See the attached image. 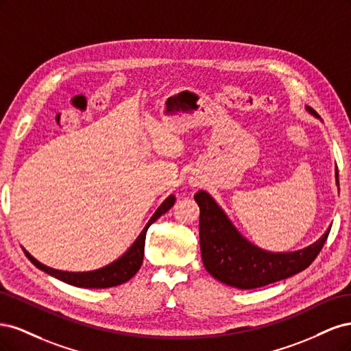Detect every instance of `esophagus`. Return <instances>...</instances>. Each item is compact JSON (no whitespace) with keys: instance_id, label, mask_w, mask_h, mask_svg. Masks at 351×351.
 <instances>
[{"instance_id":"esophagus-1","label":"esophagus","mask_w":351,"mask_h":351,"mask_svg":"<svg viewBox=\"0 0 351 351\" xmlns=\"http://www.w3.org/2000/svg\"><path fill=\"white\" fill-rule=\"evenodd\" d=\"M193 186H197V184H196V183H195V184H193Z\"/></svg>"}]
</instances>
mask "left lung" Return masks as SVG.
Masks as SVG:
<instances>
[{
  "label": "left lung",
  "mask_w": 351,
  "mask_h": 351,
  "mask_svg": "<svg viewBox=\"0 0 351 351\" xmlns=\"http://www.w3.org/2000/svg\"><path fill=\"white\" fill-rule=\"evenodd\" d=\"M306 110L319 119L311 107ZM335 182L338 186V169H335ZM195 200L200 209V253L206 271L218 281L240 290L259 289L302 272L319 254L331 230L329 227L319 240L304 249L274 253L243 237L205 190H199Z\"/></svg>",
  "instance_id": "obj_1"
}]
</instances>
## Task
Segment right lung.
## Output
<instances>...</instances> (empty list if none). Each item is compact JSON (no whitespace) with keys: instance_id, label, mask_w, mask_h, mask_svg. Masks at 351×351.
<instances>
[{"instance_id":"1","label":"right lung","mask_w":351,"mask_h":351,"mask_svg":"<svg viewBox=\"0 0 351 351\" xmlns=\"http://www.w3.org/2000/svg\"><path fill=\"white\" fill-rule=\"evenodd\" d=\"M176 202V196L169 195L159 208L155 210V214L151 217V219L147 221L146 227L142 230V232L134 240V243L129 247L123 256H120L117 261H114L112 263L107 265V267L95 269V271H88V272H69V271H58L54 268H49L47 265L40 263L39 261H36L32 254L23 249L25 254L27 256V259L35 265L36 268H39L40 271H44L52 277H56L61 281H64L70 285L74 287H82V289H110V287H115L120 285L123 282H127L130 278H133L136 272L141 269L142 262H143V254H145V239H146V231L149 228L151 224L164 215L167 210H169L174 205Z\"/></svg>"}]
</instances>
